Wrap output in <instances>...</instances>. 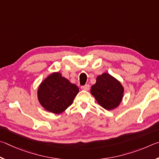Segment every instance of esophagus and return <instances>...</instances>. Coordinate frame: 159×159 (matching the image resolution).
Wrapping results in <instances>:
<instances>
[{"label": "esophagus", "instance_id": "34e87169", "mask_svg": "<svg viewBox=\"0 0 159 159\" xmlns=\"http://www.w3.org/2000/svg\"><path fill=\"white\" fill-rule=\"evenodd\" d=\"M81 89H82V90L88 91V90H89V89H90V86L89 85V84H85V85H84V86H82V87H81Z\"/></svg>", "mask_w": 159, "mask_h": 159}]
</instances>
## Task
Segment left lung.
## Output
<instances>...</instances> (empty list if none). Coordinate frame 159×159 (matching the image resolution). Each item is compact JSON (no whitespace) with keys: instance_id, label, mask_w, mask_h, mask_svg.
Returning <instances> with one entry per match:
<instances>
[{"instance_id":"obj_1","label":"left lung","mask_w":159,"mask_h":159,"mask_svg":"<svg viewBox=\"0 0 159 159\" xmlns=\"http://www.w3.org/2000/svg\"><path fill=\"white\" fill-rule=\"evenodd\" d=\"M91 93L105 109H115L123 98L124 88L117 80L108 73L97 77L96 82L91 88Z\"/></svg>"}]
</instances>
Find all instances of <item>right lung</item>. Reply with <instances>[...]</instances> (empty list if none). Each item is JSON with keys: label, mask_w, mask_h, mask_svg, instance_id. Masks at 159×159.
I'll return each mask as SVG.
<instances>
[{"label": "right lung", "mask_w": 159, "mask_h": 159, "mask_svg": "<svg viewBox=\"0 0 159 159\" xmlns=\"http://www.w3.org/2000/svg\"><path fill=\"white\" fill-rule=\"evenodd\" d=\"M78 92L77 85L70 82L59 72H54L39 87L38 101L46 110L60 114L72 105Z\"/></svg>", "instance_id": "right-lung-1"}]
</instances>
